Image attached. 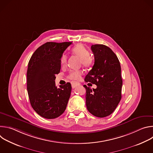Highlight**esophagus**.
Returning a JSON list of instances; mask_svg holds the SVG:
<instances>
[{"mask_svg":"<svg viewBox=\"0 0 153 153\" xmlns=\"http://www.w3.org/2000/svg\"><path fill=\"white\" fill-rule=\"evenodd\" d=\"M79 85H80V84L78 83H73L72 84V88H75L76 87H77V86H79Z\"/></svg>","mask_w":153,"mask_h":153,"instance_id":"esophagus-1","label":"esophagus"}]
</instances>
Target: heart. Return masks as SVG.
<instances>
[{
    "label": "heart",
    "mask_w": 153,
    "mask_h": 153,
    "mask_svg": "<svg viewBox=\"0 0 153 153\" xmlns=\"http://www.w3.org/2000/svg\"><path fill=\"white\" fill-rule=\"evenodd\" d=\"M71 53L79 57L81 60V63L83 66L85 68H89L91 67L93 60V59L90 56V51L88 50L83 45L77 44L71 49ZM67 60V56L65 54H63L60 59V63L65 65ZM82 74L81 71H74L70 73L68 78L73 80H79Z\"/></svg>",
    "instance_id": "b5f03b06"
}]
</instances>
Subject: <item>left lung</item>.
Instances as JSON below:
<instances>
[{"mask_svg":"<svg viewBox=\"0 0 153 153\" xmlns=\"http://www.w3.org/2000/svg\"><path fill=\"white\" fill-rule=\"evenodd\" d=\"M94 64L85 77V81L97 85L93 90L86 89V105L88 111L96 117H105L113 113L122 97V79L119 60L106 45H93Z\"/></svg>","mask_w":153,"mask_h":153,"instance_id":"8db88e82","label":"left lung"}]
</instances>
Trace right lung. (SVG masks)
Listing matches in <instances>:
<instances>
[{
	"instance_id": "1",
	"label": "right lung",
	"mask_w": 153,
	"mask_h": 153,
	"mask_svg": "<svg viewBox=\"0 0 153 153\" xmlns=\"http://www.w3.org/2000/svg\"><path fill=\"white\" fill-rule=\"evenodd\" d=\"M71 42H48L32 55L27 70V91L31 106L40 116L48 119L62 114L71 91V83L56 86V74L60 73V59Z\"/></svg>"
}]
</instances>
